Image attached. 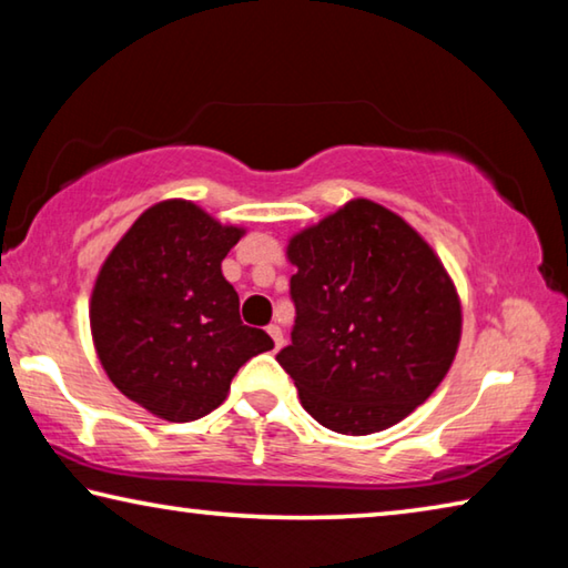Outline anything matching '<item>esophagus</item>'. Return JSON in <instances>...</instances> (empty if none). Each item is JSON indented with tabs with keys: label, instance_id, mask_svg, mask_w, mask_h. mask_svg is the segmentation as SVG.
<instances>
[{
	"label": "esophagus",
	"instance_id": "1",
	"mask_svg": "<svg viewBox=\"0 0 568 568\" xmlns=\"http://www.w3.org/2000/svg\"><path fill=\"white\" fill-rule=\"evenodd\" d=\"M267 333H271V338L275 343V348H283V328L281 325H267Z\"/></svg>",
	"mask_w": 568,
	"mask_h": 568
}]
</instances>
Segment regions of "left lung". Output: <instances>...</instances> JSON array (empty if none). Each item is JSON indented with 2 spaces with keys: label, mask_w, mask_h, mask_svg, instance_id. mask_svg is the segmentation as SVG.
I'll return each instance as SVG.
<instances>
[{
  "label": "left lung",
  "mask_w": 568,
  "mask_h": 568,
  "mask_svg": "<svg viewBox=\"0 0 568 568\" xmlns=\"http://www.w3.org/2000/svg\"><path fill=\"white\" fill-rule=\"evenodd\" d=\"M295 325L275 355L321 426L368 436L416 410L454 363L460 301L430 245L371 200L287 245Z\"/></svg>",
  "instance_id": "left-lung-1"
}]
</instances>
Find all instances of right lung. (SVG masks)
Segmentation results:
<instances>
[{
	"instance_id": "right-lung-1",
	"label": "right lung",
	"mask_w": 568,
	"mask_h": 568,
	"mask_svg": "<svg viewBox=\"0 0 568 568\" xmlns=\"http://www.w3.org/2000/svg\"><path fill=\"white\" fill-rule=\"evenodd\" d=\"M243 233L187 200H165L102 265L90 301L94 348L120 393L160 418L207 416L240 365L273 348L271 335L240 321V297L220 271Z\"/></svg>"
}]
</instances>
